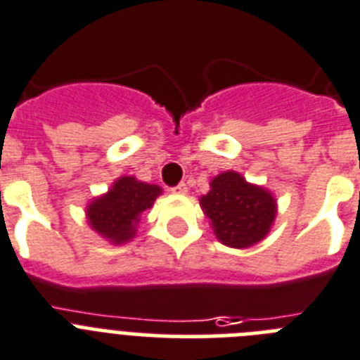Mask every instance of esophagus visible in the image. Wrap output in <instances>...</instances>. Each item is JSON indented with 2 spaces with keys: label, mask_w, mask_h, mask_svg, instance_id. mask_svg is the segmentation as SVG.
<instances>
[{
  "label": "esophagus",
  "mask_w": 360,
  "mask_h": 360,
  "mask_svg": "<svg viewBox=\"0 0 360 360\" xmlns=\"http://www.w3.org/2000/svg\"><path fill=\"white\" fill-rule=\"evenodd\" d=\"M172 192H174V193H188V186H186L184 183H179L177 186H174V188H172Z\"/></svg>",
  "instance_id": "obj_1"
}]
</instances>
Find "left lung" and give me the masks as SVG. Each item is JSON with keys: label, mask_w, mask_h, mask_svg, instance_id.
Instances as JSON below:
<instances>
[{"label": "left lung", "mask_w": 360, "mask_h": 360, "mask_svg": "<svg viewBox=\"0 0 360 360\" xmlns=\"http://www.w3.org/2000/svg\"><path fill=\"white\" fill-rule=\"evenodd\" d=\"M199 201L215 237L230 248L257 245L268 236L277 215L274 195L232 170L215 176L210 192Z\"/></svg>", "instance_id": "left-lung-1"}]
</instances>
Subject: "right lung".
<instances>
[{
    "instance_id": "right-lung-1",
    "label": "right lung",
    "mask_w": 360,
    "mask_h": 360,
    "mask_svg": "<svg viewBox=\"0 0 360 360\" xmlns=\"http://www.w3.org/2000/svg\"><path fill=\"white\" fill-rule=\"evenodd\" d=\"M161 186L137 181L136 177H120L112 188L86 206V217L92 230L114 245L134 239L139 219L161 195Z\"/></svg>"
}]
</instances>
